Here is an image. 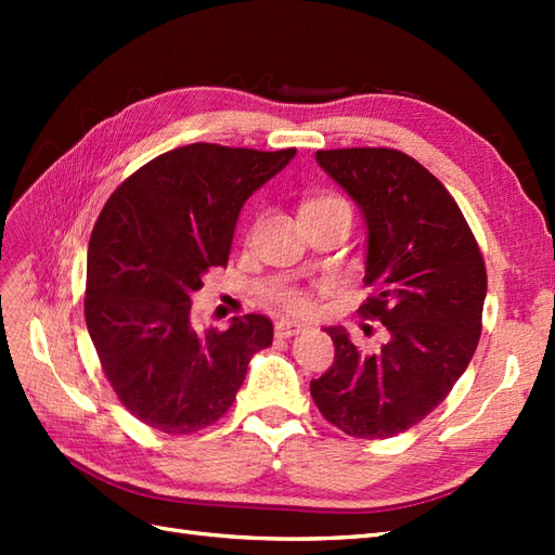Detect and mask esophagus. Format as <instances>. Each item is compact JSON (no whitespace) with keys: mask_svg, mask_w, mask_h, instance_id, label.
I'll return each instance as SVG.
<instances>
[{"mask_svg":"<svg viewBox=\"0 0 555 555\" xmlns=\"http://www.w3.org/2000/svg\"><path fill=\"white\" fill-rule=\"evenodd\" d=\"M302 328H305V324H300V322H293V320H279V322H276V326H274V332H276V336H281V338H291V336L300 334Z\"/></svg>","mask_w":555,"mask_h":555,"instance_id":"34e87169","label":"esophagus"}]
</instances>
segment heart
<instances>
[{"mask_svg": "<svg viewBox=\"0 0 555 555\" xmlns=\"http://www.w3.org/2000/svg\"><path fill=\"white\" fill-rule=\"evenodd\" d=\"M328 203H340V199H336V197H322V199H312V203H308L305 207H310V205H328ZM279 300L291 312H305V310H308V298H305L302 293H298V291H284V293H281Z\"/></svg>", "mask_w": 555, "mask_h": 555, "instance_id": "b5f03b06", "label": "heart"}]
</instances>
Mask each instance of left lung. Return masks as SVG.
I'll list each match as a JSON object with an SVG mask.
<instances>
[{
	"label": "left lung",
	"mask_w": 555,
	"mask_h": 555,
	"mask_svg": "<svg viewBox=\"0 0 555 555\" xmlns=\"http://www.w3.org/2000/svg\"><path fill=\"white\" fill-rule=\"evenodd\" d=\"M314 159L364 219V284L376 293L360 312L379 320L388 340L360 352L344 326H326L336 356L310 393L340 431L386 439L443 403L473 360L485 259L451 193L403 152L320 150Z\"/></svg>",
	"instance_id": "8db88e82"
}]
</instances>
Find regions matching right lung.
<instances>
[{"label": "right lung", "instance_id": "right-lung-1", "mask_svg": "<svg viewBox=\"0 0 555 555\" xmlns=\"http://www.w3.org/2000/svg\"><path fill=\"white\" fill-rule=\"evenodd\" d=\"M296 150L193 143L140 167L107 199L88 245L86 322L126 410L164 434H193L231 408L274 326L233 317L197 332L191 296L227 267L235 223Z\"/></svg>", "mask_w": 555, "mask_h": 555}]
</instances>
